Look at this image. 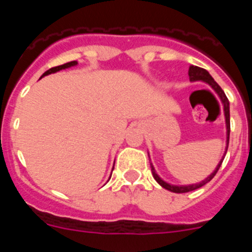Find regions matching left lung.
<instances>
[{"label":"left lung","mask_w":252,"mask_h":252,"mask_svg":"<svg viewBox=\"0 0 252 252\" xmlns=\"http://www.w3.org/2000/svg\"><path fill=\"white\" fill-rule=\"evenodd\" d=\"M188 75H189V81L190 82H194V81H203L206 82V83H208L209 86L212 87L213 90L216 91V93L218 94V97H220V99H221L222 104H223V112H224V119H226V128H227V144H226V151H227V148H228V141H230V102H228V98L226 97V94H224V92L222 91V88L220 86H218L217 83H216V81L213 79L212 77H211V74H209L208 72H207L206 69L203 68H199V66H194V65H190L189 66V72H188ZM226 151H224V155H226ZM224 158H222V160L220 161V164L217 165V168L215 169V171H213L212 174L209 175V177H207L206 179L202 180L201 183H197V184H190V186H171V184L166 183V182H164V180L161 179V178L159 177V175L157 174V171H155V169H154L153 164L150 162V166H151V173H153V177L154 179L157 180L158 183L160 184V186L162 187V188L168 189V190H170V192H174V193H187V192H192V190H195V189L201 188V187H203L204 184H207L209 182V180H212L213 177L216 175V173L218 171V169H220V166H221L222 161H223Z\"/></svg>","instance_id":"left-lung-1"}]
</instances>
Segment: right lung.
<instances>
[{
	"mask_svg": "<svg viewBox=\"0 0 252 252\" xmlns=\"http://www.w3.org/2000/svg\"><path fill=\"white\" fill-rule=\"evenodd\" d=\"M77 62H69V63H65V64H63V65H58V66H54V68H50L49 69V70H46L45 73H44L43 75H41V77H45V75H48V74H51V73H55V72H59V70H62V69H65V68H70V66H74V65H77Z\"/></svg>",
	"mask_w": 252,
	"mask_h": 252,
	"instance_id": "obj_1",
	"label": "right lung"
}]
</instances>
